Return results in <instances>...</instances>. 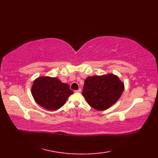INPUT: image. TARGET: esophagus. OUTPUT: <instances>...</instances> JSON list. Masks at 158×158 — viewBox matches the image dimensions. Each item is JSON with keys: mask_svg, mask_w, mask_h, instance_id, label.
Segmentation results:
<instances>
[{"mask_svg": "<svg viewBox=\"0 0 158 158\" xmlns=\"http://www.w3.org/2000/svg\"><path fill=\"white\" fill-rule=\"evenodd\" d=\"M81 91H82V89H81L80 88H79V89H77V90H75V92H76V93H80V92H81Z\"/></svg>", "mask_w": 158, "mask_h": 158, "instance_id": "1", "label": "esophagus"}]
</instances>
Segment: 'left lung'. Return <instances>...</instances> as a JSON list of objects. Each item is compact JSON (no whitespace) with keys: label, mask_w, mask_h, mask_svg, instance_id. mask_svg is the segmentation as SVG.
Returning <instances> with one entry per match:
<instances>
[{"label":"left lung","mask_w":158,"mask_h":158,"mask_svg":"<svg viewBox=\"0 0 158 158\" xmlns=\"http://www.w3.org/2000/svg\"><path fill=\"white\" fill-rule=\"evenodd\" d=\"M125 85L117 75L88 76L84 81L82 95L94 109L103 111L121 98Z\"/></svg>","instance_id":"obj_1"}]
</instances>
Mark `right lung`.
<instances>
[{"label":"right lung","mask_w":158,"mask_h":158,"mask_svg":"<svg viewBox=\"0 0 158 158\" xmlns=\"http://www.w3.org/2000/svg\"><path fill=\"white\" fill-rule=\"evenodd\" d=\"M31 92L37 104L48 110H56L63 107L73 91L68 84L50 76H40L32 85Z\"/></svg>","instance_id":"1"}]
</instances>
